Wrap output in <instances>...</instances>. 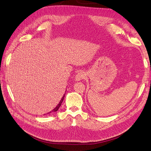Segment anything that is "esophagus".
<instances>
[{
    "instance_id": "obj_1",
    "label": "esophagus",
    "mask_w": 151,
    "mask_h": 151,
    "mask_svg": "<svg viewBox=\"0 0 151 151\" xmlns=\"http://www.w3.org/2000/svg\"><path fill=\"white\" fill-rule=\"evenodd\" d=\"M86 76V74L85 72H79L78 73V74H77L76 76L75 80H76V81L78 82V81H81V80H82V79H85Z\"/></svg>"
}]
</instances>
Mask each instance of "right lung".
I'll list each match as a JSON object with an SVG mask.
<instances>
[{"label":"right lung","mask_w":151,"mask_h":151,"mask_svg":"<svg viewBox=\"0 0 151 151\" xmlns=\"http://www.w3.org/2000/svg\"><path fill=\"white\" fill-rule=\"evenodd\" d=\"M64 96H65V94L63 96V97L62 98V99H61V100L60 101V102H59V103L57 104V106L53 110H52L51 111H50L49 113H52V112H55V111H57L58 109V108L60 107V106H61V104H62V103L63 102V98H64ZM48 113H47V114H48Z\"/></svg>","instance_id":"1"}]
</instances>
